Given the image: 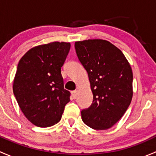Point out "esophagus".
<instances>
[{"instance_id":"34e87169","label":"esophagus","mask_w":156,"mask_h":156,"mask_svg":"<svg viewBox=\"0 0 156 156\" xmlns=\"http://www.w3.org/2000/svg\"><path fill=\"white\" fill-rule=\"evenodd\" d=\"M77 95H78V91H77V90L72 91V98L75 99L77 97Z\"/></svg>"}]
</instances>
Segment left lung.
I'll list each match as a JSON object with an SVG mask.
<instances>
[{"mask_svg": "<svg viewBox=\"0 0 156 156\" xmlns=\"http://www.w3.org/2000/svg\"><path fill=\"white\" fill-rule=\"evenodd\" d=\"M78 59L87 71L93 103L81 111L82 121L95 130H107L117 123L133 97V72L126 57L109 41H76Z\"/></svg>", "mask_w": 156, "mask_h": 156, "instance_id": "left-lung-1", "label": "left lung"}]
</instances>
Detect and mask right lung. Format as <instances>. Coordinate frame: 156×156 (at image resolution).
<instances>
[{
    "label": "right lung",
    "mask_w": 156,
    "mask_h": 156,
    "mask_svg": "<svg viewBox=\"0 0 156 156\" xmlns=\"http://www.w3.org/2000/svg\"><path fill=\"white\" fill-rule=\"evenodd\" d=\"M70 43L52 42L34 47L21 58L13 81V94L20 109L33 125L48 127L58 123L70 92L64 89L61 67Z\"/></svg>",
    "instance_id": "add662e5"
}]
</instances>
